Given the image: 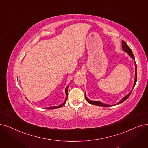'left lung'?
<instances>
[{
  "label": "left lung",
  "instance_id": "left-lung-1",
  "mask_svg": "<svg viewBox=\"0 0 148 148\" xmlns=\"http://www.w3.org/2000/svg\"><path fill=\"white\" fill-rule=\"evenodd\" d=\"M122 49H123V50L124 51H125V52L127 53L128 55H129L130 56H131V57L133 59V60H134V61H135V58H134V55H133V53H132V51L131 49L129 48V46L127 45L126 42H125V41H124V40H122ZM135 79H134V86H133V87H132V90H133V88H134V87H135V84H136V82H137V64H136V63H135ZM132 90H131V92H132ZM131 92H130L129 94H127L126 96H125V97H123L120 101H119V103H117V104H115V105L121 104V103H122L123 102L125 101V100H126V99H127L128 98V97L130 96V95H131ZM85 98H86V101H87L88 103H90V104H91L97 105V106H103V107H110V106H112V105L106 104L100 102V101H91V100L88 99L86 97V93H85ZM115 105H114V106H115ZM113 106H114V105H113Z\"/></svg>",
  "mask_w": 148,
  "mask_h": 148
}]
</instances>
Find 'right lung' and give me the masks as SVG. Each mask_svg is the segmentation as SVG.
Segmentation results:
<instances>
[{
  "instance_id": "1",
  "label": "right lung",
  "mask_w": 148,
  "mask_h": 148,
  "mask_svg": "<svg viewBox=\"0 0 148 148\" xmlns=\"http://www.w3.org/2000/svg\"><path fill=\"white\" fill-rule=\"evenodd\" d=\"M67 90H68V86L66 87V101H65L64 103H63L62 104H60V106H52V107H49V108H47L45 109H56V108H61L62 107V106H64L65 104V103H66V101H67Z\"/></svg>"
}]
</instances>
